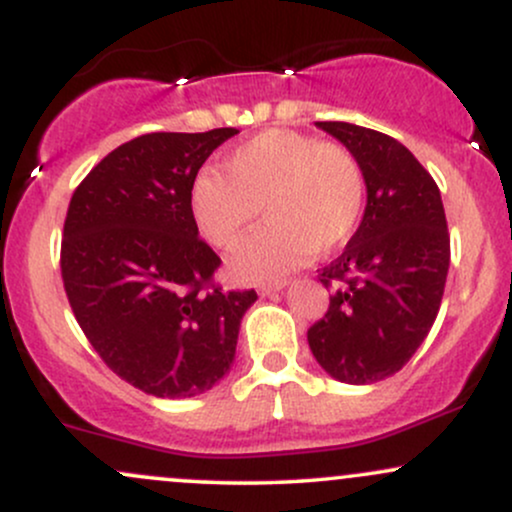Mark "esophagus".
Masks as SVG:
<instances>
[{
    "label": "esophagus",
    "mask_w": 512,
    "mask_h": 512,
    "mask_svg": "<svg viewBox=\"0 0 512 512\" xmlns=\"http://www.w3.org/2000/svg\"><path fill=\"white\" fill-rule=\"evenodd\" d=\"M286 289V281H274V284H264L260 286V296H269V293H276V291H284Z\"/></svg>",
    "instance_id": "34e87169"
}]
</instances>
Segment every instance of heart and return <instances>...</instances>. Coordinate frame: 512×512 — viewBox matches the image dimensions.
I'll return each instance as SVG.
<instances>
[{
    "label": "heart",
    "instance_id": "b5f03b06",
    "mask_svg": "<svg viewBox=\"0 0 512 512\" xmlns=\"http://www.w3.org/2000/svg\"><path fill=\"white\" fill-rule=\"evenodd\" d=\"M223 170H199L190 185V211L207 243L231 248L264 207L267 226L228 257L240 281L281 279L315 252L344 245L361 221L366 180L342 144L267 129L233 146L223 156Z\"/></svg>",
    "mask_w": 512,
    "mask_h": 512
}]
</instances>
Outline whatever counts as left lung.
I'll list each match as a JSON object with an SVG mask.
<instances>
[{
  "label": "left lung",
  "instance_id": "1",
  "mask_svg": "<svg viewBox=\"0 0 512 512\" xmlns=\"http://www.w3.org/2000/svg\"><path fill=\"white\" fill-rule=\"evenodd\" d=\"M315 127L361 163L366 209L342 255L320 272L334 293L308 344L339 383H378L402 370L436 322L450 267L443 199L397 139L349 122Z\"/></svg>",
  "mask_w": 512,
  "mask_h": 512
}]
</instances>
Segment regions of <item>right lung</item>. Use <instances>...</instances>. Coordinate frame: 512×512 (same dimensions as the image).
I'll return each instance as SVG.
<instances>
[{
  "label": "right lung",
  "mask_w": 512,
  "mask_h": 512,
  "mask_svg": "<svg viewBox=\"0 0 512 512\" xmlns=\"http://www.w3.org/2000/svg\"><path fill=\"white\" fill-rule=\"evenodd\" d=\"M238 134L154 132L117 146L76 187L62 279L76 322L113 373L146 395H202L228 373L255 291L211 286L221 260L190 211V185Z\"/></svg>",
  "instance_id": "right-lung-1"
}]
</instances>
